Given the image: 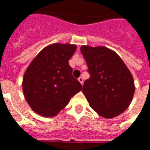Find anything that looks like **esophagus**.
Returning a JSON list of instances; mask_svg holds the SVG:
<instances>
[{
    "mask_svg": "<svg viewBox=\"0 0 150 150\" xmlns=\"http://www.w3.org/2000/svg\"><path fill=\"white\" fill-rule=\"evenodd\" d=\"M78 81L81 83V84H83V79L81 78V77H79V78L78 79Z\"/></svg>",
    "mask_w": 150,
    "mask_h": 150,
    "instance_id": "esophagus-1",
    "label": "esophagus"
}]
</instances>
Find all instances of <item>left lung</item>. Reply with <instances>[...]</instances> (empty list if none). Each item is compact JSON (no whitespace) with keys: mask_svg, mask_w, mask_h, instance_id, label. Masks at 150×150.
<instances>
[{"mask_svg":"<svg viewBox=\"0 0 150 150\" xmlns=\"http://www.w3.org/2000/svg\"><path fill=\"white\" fill-rule=\"evenodd\" d=\"M80 50L90 74L82 89L89 105L103 118L118 116L129 108L134 97L132 73L121 57L108 47L82 45Z\"/></svg>","mask_w":150,"mask_h":150,"instance_id":"left-lung-1","label":"left lung"}]
</instances>
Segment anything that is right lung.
Segmentation results:
<instances>
[{"label": "right lung", "instance_id": "obj_1", "mask_svg": "<svg viewBox=\"0 0 150 150\" xmlns=\"http://www.w3.org/2000/svg\"><path fill=\"white\" fill-rule=\"evenodd\" d=\"M76 50V45L69 43L49 45L26 69L23 92L29 105L38 115L55 116L82 89L72 76L73 71L69 64Z\"/></svg>", "mask_w": 150, "mask_h": 150}]
</instances>
